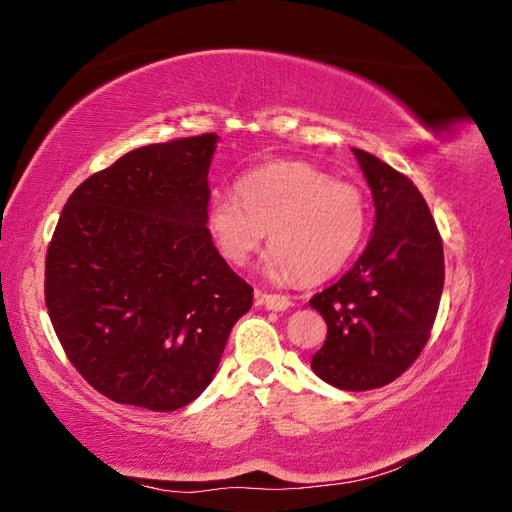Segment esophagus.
Segmentation results:
<instances>
[{
	"instance_id": "1",
	"label": "esophagus",
	"mask_w": 512,
	"mask_h": 512,
	"mask_svg": "<svg viewBox=\"0 0 512 512\" xmlns=\"http://www.w3.org/2000/svg\"><path fill=\"white\" fill-rule=\"evenodd\" d=\"M256 299L260 305H265L267 309H273V312H286V309L292 305L290 299L284 297V294H271V292L256 290Z\"/></svg>"
}]
</instances>
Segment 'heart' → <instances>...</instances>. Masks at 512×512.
Here are the masks:
<instances>
[{
  "instance_id": "b5f03b06",
  "label": "heart",
  "mask_w": 512,
  "mask_h": 512,
  "mask_svg": "<svg viewBox=\"0 0 512 512\" xmlns=\"http://www.w3.org/2000/svg\"><path fill=\"white\" fill-rule=\"evenodd\" d=\"M237 193L213 196L207 207L209 237L235 267L250 260L269 230L273 247L262 271L275 280L299 273L305 282H320L342 269L363 241L361 190L309 162L258 166L239 179Z\"/></svg>"
}]
</instances>
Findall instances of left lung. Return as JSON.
<instances>
[{
  "label": "left lung",
  "instance_id": "obj_1",
  "mask_svg": "<svg viewBox=\"0 0 512 512\" xmlns=\"http://www.w3.org/2000/svg\"><path fill=\"white\" fill-rule=\"evenodd\" d=\"M374 196V232L354 267L309 305L327 322L314 354L318 378L344 391L399 378L425 348L444 286L436 222L416 185L363 149H352Z\"/></svg>",
  "mask_w": 512,
  "mask_h": 512
}]
</instances>
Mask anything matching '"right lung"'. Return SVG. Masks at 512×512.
Returning <instances> with one entry per match:
<instances>
[{"instance_id": "1", "label": "right lung", "mask_w": 512, "mask_h": 512, "mask_svg": "<svg viewBox=\"0 0 512 512\" xmlns=\"http://www.w3.org/2000/svg\"><path fill=\"white\" fill-rule=\"evenodd\" d=\"M218 134L138 147L85 179L46 252L44 301L76 371L104 397L188 406L254 290L207 230Z\"/></svg>"}]
</instances>
